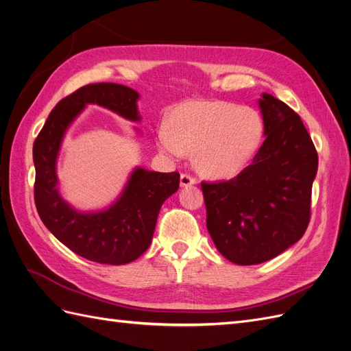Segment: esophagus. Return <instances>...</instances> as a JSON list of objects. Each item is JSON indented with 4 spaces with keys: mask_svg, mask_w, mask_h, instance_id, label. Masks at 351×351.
Returning a JSON list of instances; mask_svg holds the SVG:
<instances>
[{
    "mask_svg": "<svg viewBox=\"0 0 351 351\" xmlns=\"http://www.w3.org/2000/svg\"><path fill=\"white\" fill-rule=\"evenodd\" d=\"M195 184H197V179L194 176H191L189 173L180 175V186H191Z\"/></svg>",
    "mask_w": 351,
    "mask_h": 351,
    "instance_id": "esophagus-1",
    "label": "esophagus"
}]
</instances>
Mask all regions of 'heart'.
Listing matches in <instances>:
<instances>
[{
    "instance_id": "1",
    "label": "heart",
    "mask_w": 351,
    "mask_h": 351,
    "mask_svg": "<svg viewBox=\"0 0 351 351\" xmlns=\"http://www.w3.org/2000/svg\"><path fill=\"white\" fill-rule=\"evenodd\" d=\"M263 135L258 112L224 100H191L179 105L169 125L157 131V144L169 156L194 154L208 176L234 175L250 160Z\"/></svg>"
}]
</instances>
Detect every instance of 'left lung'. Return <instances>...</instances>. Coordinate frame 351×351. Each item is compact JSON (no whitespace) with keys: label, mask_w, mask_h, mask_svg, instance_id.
<instances>
[{"label":"left lung","mask_w":351,"mask_h":351,"mask_svg":"<svg viewBox=\"0 0 351 351\" xmlns=\"http://www.w3.org/2000/svg\"><path fill=\"white\" fill-rule=\"evenodd\" d=\"M259 108L265 141L252 163L224 182H201L208 233L237 265L265 263L300 239L318 171V153L296 112L267 93Z\"/></svg>","instance_id":"obj_1"}]
</instances>
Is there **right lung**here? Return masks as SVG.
Wrapping results in <instances>:
<instances>
[{
    "mask_svg": "<svg viewBox=\"0 0 351 351\" xmlns=\"http://www.w3.org/2000/svg\"><path fill=\"white\" fill-rule=\"evenodd\" d=\"M138 93L115 83L83 86L58 101L33 143L36 169L35 204L49 232L88 261L123 265L141 256L152 243L157 216L166 198L179 188V173L137 167L122 195L108 210L78 213L58 194L56 156L65 130L87 104H96L121 117L138 121Z\"/></svg>",
    "mask_w": 351,
    "mask_h": 351,
    "instance_id": "obj_1",
    "label": "right lung"
}]
</instances>
